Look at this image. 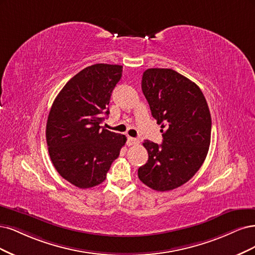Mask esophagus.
I'll return each mask as SVG.
<instances>
[{"label":"esophagus","instance_id":"obj_1","mask_svg":"<svg viewBox=\"0 0 255 255\" xmlns=\"http://www.w3.org/2000/svg\"><path fill=\"white\" fill-rule=\"evenodd\" d=\"M127 143H128V145H137V144L139 143V141H138L137 138H135V137L128 136V138H127Z\"/></svg>","mask_w":255,"mask_h":255}]
</instances>
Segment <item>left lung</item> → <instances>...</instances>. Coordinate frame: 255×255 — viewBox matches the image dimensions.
I'll list each match as a JSON object with an SVG mask.
<instances>
[{"instance_id":"8db88e82","label":"left lung","mask_w":255,"mask_h":255,"mask_svg":"<svg viewBox=\"0 0 255 255\" xmlns=\"http://www.w3.org/2000/svg\"><path fill=\"white\" fill-rule=\"evenodd\" d=\"M142 91L163 141L145 139L148 161L137 176L154 191H171L186 183L207 158L212 128L208 103L198 86L171 69L146 70Z\"/></svg>"}]
</instances>
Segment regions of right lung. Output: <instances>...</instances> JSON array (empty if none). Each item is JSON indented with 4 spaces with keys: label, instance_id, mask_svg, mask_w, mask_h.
I'll use <instances>...</instances> for the list:
<instances>
[{
    "label": "right lung",
    "instance_id": "add662e5",
    "mask_svg": "<svg viewBox=\"0 0 255 255\" xmlns=\"http://www.w3.org/2000/svg\"><path fill=\"white\" fill-rule=\"evenodd\" d=\"M122 72V65L106 63L81 70L62 88L48 114L45 133L53 165L79 188L104 182L127 141L101 127Z\"/></svg>",
    "mask_w": 255,
    "mask_h": 255
}]
</instances>
